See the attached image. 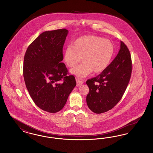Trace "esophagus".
Listing matches in <instances>:
<instances>
[{
	"label": "esophagus",
	"instance_id": "34e87169",
	"mask_svg": "<svg viewBox=\"0 0 153 153\" xmlns=\"http://www.w3.org/2000/svg\"><path fill=\"white\" fill-rule=\"evenodd\" d=\"M76 85H77L78 87L80 86L83 83V81H82L81 80H80L79 79H77V78L76 79Z\"/></svg>",
	"mask_w": 153,
	"mask_h": 153
}]
</instances>
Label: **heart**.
Wrapping results in <instances>:
<instances>
[{
  "instance_id": "heart-1",
  "label": "heart",
  "mask_w": 153,
  "mask_h": 153,
  "mask_svg": "<svg viewBox=\"0 0 153 153\" xmlns=\"http://www.w3.org/2000/svg\"><path fill=\"white\" fill-rule=\"evenodd\" d=\"M114 46L110 40L94 35L77 39L63 51V61L68 68H73L81 61L83 63L70 70V73L85 78L93 71L99 73L107 68L113 57Z\"/></svg>"
}]
</instances>
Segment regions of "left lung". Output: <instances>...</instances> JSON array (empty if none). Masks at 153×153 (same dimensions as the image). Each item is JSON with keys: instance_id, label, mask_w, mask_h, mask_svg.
Instances as JSON below:
<instances>
[{"instance_id": "8db88e82", "label": "left lung", "mask_w": 153, "mask_h": 153, "mask_svg": "<svg viewBox=\"0 0 153 153\" xmlns=\"http://www.w3.org/2000/svg\"><path fill=\"white\" fill-rule=\"evenodd\" d=\"M131 66L130 51L120 41V49L113 61L101 74L86 82L90 89L86 102L93 112H107L119 102L129 82Z\"/></svg>"}]
</instances>
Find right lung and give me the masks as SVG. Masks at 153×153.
Wrapping results in <instances>:
<instances>
[{
	"label": "right lung",
	"instance_id": "1",
	"mask_svg": "<svg viewBox=\"0 0 153 153\" xmlns=\"http://www.w3.org/2000/svg\"><path fill=\"white\" fill-rule=\"evenodd\" d=\"M68 33L66 29L42 33L29 46L24 58L23 76L29 94L37 107L50 113L62 109L76 85L62 62Z\"/></svg>",
	"mask_w": 153,
	"mask_h": 153
}]
</instances>
